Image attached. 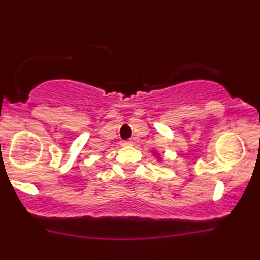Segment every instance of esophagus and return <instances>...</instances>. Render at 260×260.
Wrapping results in <instances>:
<instances>
[{
	"label": "esophagus",
	"mask_w": 260,
	"mask_h": 260,
	"mask_svg": "<svg viewBox=\"0 0 260 260\" xmlns=\"http://www.w3.org/2000/svg\"><path fill=\"white\" fill-rule=\"evenodd\" d=\"M122 145H123V146H128V145H132V143L128 142V140H126V142H122Z\"/></svg>",
	"instance_id": "1"
}]
</instances>
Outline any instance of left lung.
Listing matches in <instances>:
<instances>
[{
	"label": "left lung",
	"mask_w": 260,
	"mask_h": 260,
	"mask_svg": "<svg viewBox=\"0 0 260 260\" xmlns=\"http://www.w3.org/2000/svg\"><path fill=\"white\" fill-rule=\"evenodd\" d=\"M155 156H156V158H157V161H162V156L158 154V152H155Z\"/></svg>",
	"instance_id": "left-lung-1"
}]
</instances>
